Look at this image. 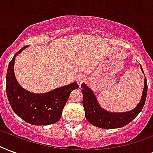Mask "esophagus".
Listing matches in <instances>:
<instances>
[{"label":"esophagus","mask_w":153,"mask_h":153,"mask_svg":"<svg viewBox=\"0 0 153 153\" xmlns=\"http://www.w3.org/2000/svg\"><path fill=\"white\" fill-rule=\"evenodd\" d=\"M84 80H85V78L83 75L79 74V75H78V76L76 77V82H78V84H79V86L82 84V82L84 81Z\"/></svg>","instance_id":"1"}]
</instances>
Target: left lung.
I'll return each instance as SVG.
<instances>
[{
	"label": "left lung",
	"mask_w": 153,
	"mask_h": 153,
	"mask_svg": "<svg viewBox=\"0 0 153 153\" xmlns=\"http://www.w3.org/2000/svg\"><path fill=\"white\" fill-rule=\"evenodd\" d=\"M141 71L144 73L142 67ZM81 87L82 89V105L86 119L92 125L104 129L122 128L133 120L144 108L148 91L147 79L145 78L141 99L136 108L125 112H111L100 106L93 91L87 87V84L82 83Z\"/></svg>",
	"instance_id": "left-lung-1"
}]
</instances>
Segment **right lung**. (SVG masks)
I'll return each mask as SVG.
<instances>
[{
  "instance_id": "right-lung-1",
  "label": "right lung",
  "mask_w": 153,
  "mask_h": 153,
  "mask_svg": "<svg viewBox=\"0 0 153 153\" xmlns=\"http://www.w3.org/2000/svg\"><path fill=\"white\" fill-rule=\"evenodd\" d=\"M27 46L21 49L9 64L6 75L7 97L12 109L25 122L38 126L53 124L60 120L69 96L79 85L74 82L43 94L32 93L21 87L14 74L15 58Z\"/></svg>"
}]
</instances>
